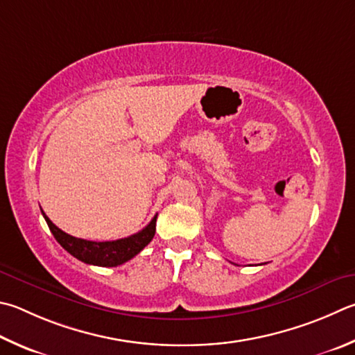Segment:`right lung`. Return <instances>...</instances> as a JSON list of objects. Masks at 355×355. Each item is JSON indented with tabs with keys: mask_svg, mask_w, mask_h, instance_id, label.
Listing matches in <instances>:
<instances>
[{
	"mask_svg": "<svg viewBox=\"0 0 355 355\" xmlns=\"http://www.w3.org/2000/svg\"><path fill=\"white\" fill-rule=\"evenodd\" d=\"M42 214L46 220L51 233L55 237L63 248L69 254H73L76 259H79L89 266L99 267H118L121 263L130 261L132 257L137 256L146 245H149L155 236L157 227V216L152 218L150 223L143 228L139 233L124 237L118 241H107V242H94L79 239V237L69 236L65 231L57 228L55 225L49 220V217L42 211Z\"/></svg>",
	"mask_w": 355,
	"mask_h": 355,
	"instance_id": "obj_1",
	"label": "right lung"
}]
</instances>
